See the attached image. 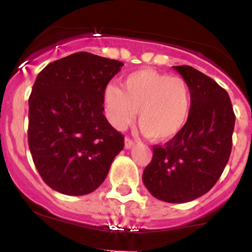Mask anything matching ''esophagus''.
<instances>
[{"mask_svg": "<svg viewBox=\"0 0 252 252\" xmlns=\"http://www.w3.org/2000/svg\"><path fill=\"white\" fill-rule=\"evenodd\" d=\"M133 146H135V141H133V140H131L130 137H126V139H125V148L131 149V148H133Z\"/></svg>", "mask_w": 252, "mask_h": 252, "instance_id": "esophagus-1", "label": "esophagus"}]
</instances>
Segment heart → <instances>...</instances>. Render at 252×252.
Instances as JSON below:
<instances>
[{"instance_id":"heart-1","label":"heart","mask_w":252,"mask_h":252,"mask_svg":"<svg viewBox=\"0 0 252 252\" xmlns=\"http://www.w3.org/2000/svg\"><path fill=\"white\" fill-rule=\"evenodd\" d=\"M190 88L180 77H169L141 69L125 78L124 91L107 86L103 102L107 119L124 130L136 119L142 131L154 141H168L186 126L190 111Z\"/></svg>"}]
</instances>
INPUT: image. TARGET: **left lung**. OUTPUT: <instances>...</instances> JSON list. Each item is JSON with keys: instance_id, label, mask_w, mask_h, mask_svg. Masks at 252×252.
I'll return each instance as SVG.
<instances>
[{"instance_id": "obj_1", "label": "left lung", "mask_w": 252, "mask_h": 252, "mask_svg": "<svg viewBox=\"0 0 252 252\" xmlns=\"http://www.w3.org/2000/svg\"><path fill=\"white\" fill-rule=\"evenodd\" d=\"M173 68L190 88V111L177 136L154 146L142 182L160 201L186 203L206 194L221 177L236 117L230 95L212 78L189 65Z\"/></svg>"}]
</instances>
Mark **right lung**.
<instances>
[{
    "label": "right lung",
    "mask_w": 252,
    "mask_h": 252,
    "mask_svg": "<svg viewBox=\"0 0 252 252\" xmlns=\"http://www.w3.org/2000/svg\"><path fill=\"white\" fill-rule=\"evenodd\" d=\"M119 60L79 51L48 64L29 98V149L40 177L66 195L92 193L124 149L103 115V92Z\"/></svg>",
    "instance_id": "obj_1"
}]
</instances>
